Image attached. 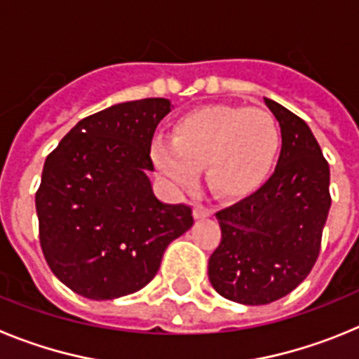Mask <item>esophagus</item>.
Instances as JSON below:
<instances>
[{
	"mask_svg": "<svg viewBox=\"0 0 359 359\" xmlns=\"http://www.w3.org/2000/svg\"><path fill=\"white\" fill-rule=\"evenodd\" d=\"M212 210L207 207H203V205H194V217L196 219H205V217H210Z\"/></svg>",
	"mask_w": 359,
	"mask_h": 359,
	"instance_id": "1",
	"label": "esophagus"
}]
</instances>
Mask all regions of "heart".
I'll list each match as a JSON object with an SVG mask.
<instances>
[{"label": "heart", "mask_w": 359, "mask_h": 359, "mask_svg": "<svg viewBox=\"0 0 359 359\" xmlns=\"http://www.w3.org/2000/svg\"><path fill=\"white\" fill-rule=\"evenodd\" d=\"M280 151V129L268 111L217 106L190 111L174 123L170 142L158 140L152 158L177 187L196 182L205 165L208 187L221 198H244L271 174Z\"/></svg>", "instance_id": "heart-1"}]
</instances>
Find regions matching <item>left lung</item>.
<instances>
[{
	"mask_svg": "<svg viewBox=\"0 0 359 359\" xmlns=\"http://www.w3.org/2000/svg\"><path fill=\"white\" fill-rule=\"evenodd\" d=\"M264 102L280 126L277 167L257 192L215 214L221 243L208 259L214 290L246 306L271 304L302 284L331 208L329 163L309 126L275 100Z\"/></svg>",
	"mask_w": 359,
	"mask_h": 359,
	"instance_id": "8db88e82",
	"label": "left lung"
}]
</instances>
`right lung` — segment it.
I'll list each match as a JSON object with an SVG mask.
<instances>
[{
  "label": "right lung",
  "instance_id": "add662e5",
  "mask_svg": "<svg viewBox=\"0 0 359 359\" xmlns=\"http://www.w3.org/2000/svg\"><path fill=\"white\" fill-rule=\"evenodd\" d=\"M169 111L167 98L115 104L82 118L44 161L41 248L77 294L113 300L140 291L167 246L194 224L192 208L161 203L147 176L152 135Z\"/></svg>",
  "mask_w": 359,
  "mask_h": 359
}]
</instances>
